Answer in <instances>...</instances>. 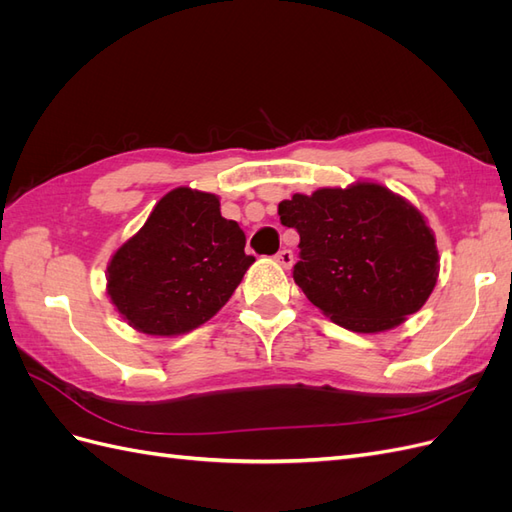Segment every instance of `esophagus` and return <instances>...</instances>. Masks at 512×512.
I'll return each mask as SVG.
<instances>
[{"mask_svg":"<svg viewBox=\"0 0 512 512\" xmlns=\"http://www.w3.org/2000/svg\"><path fill=\"white\" fill-rule=\"evenodd\" d=\"M275 260L280 262V265L284 267V269H290L292 267V262H294V256H292V252L290 250H280L275 254Z\"/></svg>","mask_w":512,"mask_h":512,"instance_id":"34e87169","label":"esophagus"}]
</instances>
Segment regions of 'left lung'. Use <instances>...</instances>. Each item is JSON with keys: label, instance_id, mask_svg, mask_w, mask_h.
I'll return each mask as SVG.
<instances>
[{"label": "left lung", "instance_id": "8db88e82", "mask_svg": "<svg viewBox=\"0 0 512 512\" xmlns=\"http://www.w3.org/2000/svg\"><path fill=\"white\" fill-rule=\"evenodd\" d=\"M277 213L301 237L294 282L339 327L389 331L418 312L438 282L431 228L380 183L294 194Z\"/></svg>", "mask_w": 512, "mask_h": 512}]
</instances>
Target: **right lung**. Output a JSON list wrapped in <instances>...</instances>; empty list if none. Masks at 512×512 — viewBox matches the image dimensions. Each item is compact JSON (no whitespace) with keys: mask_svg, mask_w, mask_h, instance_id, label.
I'll list each match as a JSON object with an SVG mask.
<instances>
[{"mask_svg":"<svg viewBox=\"0 0 512 512\" xmlns=\"http://www.w3.org/2000/svg\"><path fill=\"white\" fill-rule=\"evenodd\" d=\"M254 256L220 198L175 188L108 262L106 292L130 327L173 337L213 318L241 284Z\"/></svg>","mask_w":512,"mask_h":512,"instance_id":"1","label":"right lung"}]
</instances>
